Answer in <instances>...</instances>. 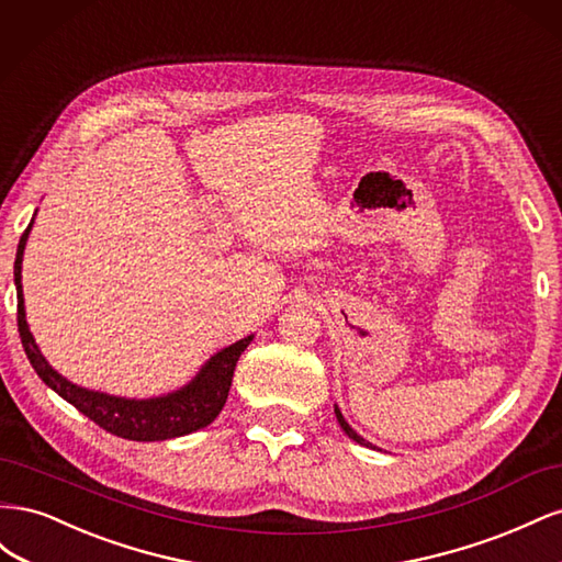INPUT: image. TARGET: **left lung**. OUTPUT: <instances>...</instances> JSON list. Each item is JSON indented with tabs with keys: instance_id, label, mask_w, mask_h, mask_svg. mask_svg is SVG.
<instances>
[{
	"instance_id": "8db88e82",
	"label": "left lung",
	"mask_w": 562,
	"mask_h": 562,
	"mask_svg": "<svg viewBox=\"0 0 562 562\" xmlns=\"http://www.w3.org/2000/svg\"><path fill=\"white\" fill-rule=\"evenodd\" d=\"M335 415H337V422H339V427H342L345 429V434L351 438V440H356V443H359V446H366V448H375V446H372V443H368V440L366 438H361L359 434H356L351 427H349V424H347V419L342 417V413H339V407L335 405Z\"/></svg>"
}]
</instances>
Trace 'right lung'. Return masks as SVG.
<instances>
[{"mask_svg":"<svg viewBox=\"0 0 562 562\" xmlns=\"http://www.w3.org/2000/svg\"><path fill=\"white\" fill-rule=\"evenodd\" d=\"M30 229H32V223L23 232L19 250H15L13 281H15V291H19L21 342L32 368H35L42 382L54 389L60 398L72 403L81 415H87L91 422H95L100 429H105L119 438L166 440V438L187 436L209 427V424L220 415V411H223L229 386H232L236 361H239V356L250 345L252 335L211 356L206 366L199 370V375L190 384H184L182 389L173 391V394H166L159 398L135 401V398L110 396V394H103V391L77 386L70 380H65L58 370L48 366V361L44 359L35 342V337H32L27 328L21 269H23V250L27 244Z\"/></svg>","mask_w":562,"mask_h":562,"instance_id":"obj_1","label":"right lung"}]
</instances>
